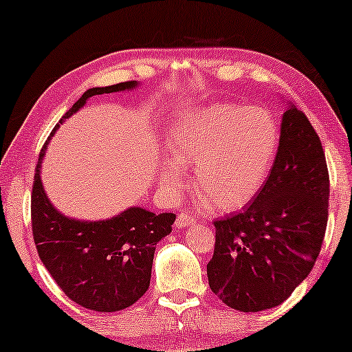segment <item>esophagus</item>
<instances>
[{
	"label": "esophagus",
	"mask_w": 352,
	"mask_h": 352,
	"mask_svg": "<svg viewBox=\"0 0 352 352\" xmlns=\"http://www.w3.org/2000/svg\"><path fill=\"white\" fill-rule=\"evenodd\" d=\"M193 224H195L193 217H190L188 214H179V215H177V218H176L175 226H176L177 229H182V228L193 226Z\"/></svg>",
	"instance_id": "1"
}]
</instances>
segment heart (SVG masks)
Returning <instances> with one entry per match:
<instances>
[{
    "mask_svg": "<svg viewBox=\"0 0 352 352\" xmlns=\"http://www.w3.org/2000/svg\"><path fill=\"white\" fill-rule=\"evenodd\" d=\"M279 145V126L258 106L212 104L177 117L165 137L171 160L159 166L168 192L184 186L195 165L193 186L212 209L239 210L261 192Z\"/></svg>",
    "mask_w": 352,
    "mask_h": 352,
    "instance_id": "1",
    "label": "heart"
}]
</instances>
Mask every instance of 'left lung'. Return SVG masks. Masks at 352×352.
I'll return each mask as SVG.
<instances>
[{
	"label": "left lung",
	"instance_id": "8db88e82",
	"mask_svg": "<svg viewBox=\"0 0 352 352\" xmlns=\"http://www.w3.org/2000/svg\"><path fill=\"white\" fill-rule=\"evenodd\" d=\"M329 209V173L314 126L287 102L279 146L261 192L240 214L214 221L212 292L230 309L261 312L289 298L312 272Z\"/></svg>",
	"mask_w": 352,
	"mask_h": 352
}]
</instances>
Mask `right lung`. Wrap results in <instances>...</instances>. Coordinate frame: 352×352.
<instances>
[{
    "label": "right lung",
    "mask_w": 352,
    "mask_h": 352,
    "mask_svg": "<svg viewBox=\"0 0 352 352\" xmlns=\"http://www.w3.org/2000/svg\"><path fill=\"white\" fill-rule=\"evenodd\" d=\"M137 80L84 91L54 126L38 155L31 197L32 234L40 261L62 292L79 306L96 312H117L145 295L151 280L155 245L171 232L175 214H154L128 207L107 220H76L51 203L42 184V162L51 137L82 109L89 98L134 90Z\"/></svg>",
    "instance_id": "right-lung-1"
}]
</instances>
